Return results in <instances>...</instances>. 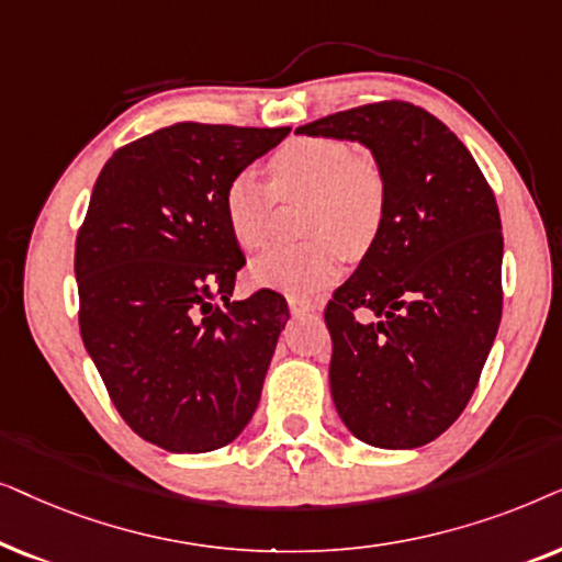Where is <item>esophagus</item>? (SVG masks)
<instances>
[{
	"label": "esophagus",
	"instance_id": "1",
	"mask_svg": "<svg viewBox=\"0 0 562 562\" xmlns=\"http://www.w3.org/2000/svg\"><path fill=\"white\" fill-rule=\"evenodd\" d=\"M288 305H290V311L295 313V316H305V313H313V311H318V308H321L318 303H313V301H303V297H295V295H290V297H288Z\"/></svg>",
	"mask_w": 562,
	"mask_h": 562
}]
</instances>
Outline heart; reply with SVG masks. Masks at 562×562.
Instances as JSON below:
<instances>
[{
    "label": "heart",
    "mask_w": 562,
    "mask_h": 562,
    "mask_svg": "<svg viewBox=\"0 0 562 562\" xmlns=\"http://www.w3.org/2000/svg\"><path fill=\"white\" fill-rule=\"evenodd\" d=\"M272 181L257 169H241L228 182L226 218L236 241L249 251L267 249L274 238L280 198L311 200L305 234L318 241L285 246L254 261L257 285L313 295L341 274L344 249H370L385 221V177L370 156H357L339 138H295L269 159Z\"/></svg>",
    "instance_id": "heart-1"
}]
</instances>
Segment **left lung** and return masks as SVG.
<instances>
[{
	"instance_id": "obj_1",
	"label": "left lung",
	"mask_w": 562,
	"mask_h": 562,
	"mask_svg": "<svg viewBox=\"0 0 562 562\" xmlns=\"http://www.w3.org/2000/svg\"><path fill=\"white\" fill-rule=\"evenodd\" d=\"M297 133L359 140L385 177V221L324 318L334 406L357 439L414 450L458 422L501 324L498 205L439 117L385 100Z\"/></svg>"
}]
</instances>
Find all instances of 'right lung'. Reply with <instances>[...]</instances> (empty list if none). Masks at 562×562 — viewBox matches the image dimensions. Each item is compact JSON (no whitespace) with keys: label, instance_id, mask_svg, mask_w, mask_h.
I'll list each match as a JSON object with an SVG mask.
<instances>
[{"label":"right lung","instance_id":"right-lung-1","mask_svg":"<svg viewBox=\"0 0 562 562\" xmlns=\"http://www.w3.org/2000/svg\"><path fill=\"white\" fill-rule=\"evenodd\" d=\"M290 128L177 123L117 148L77 234L79 331L123 422L167 452L234 442L290 311L231 301L244 254L226 190Z\"/></svg>","mask_w":562,"mask_h":562}]
</instances>
